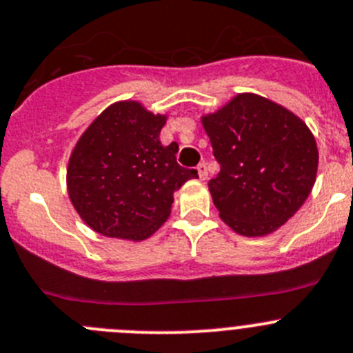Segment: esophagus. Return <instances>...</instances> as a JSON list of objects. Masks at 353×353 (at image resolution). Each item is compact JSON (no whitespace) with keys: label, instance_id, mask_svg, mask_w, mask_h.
<instances>
[{"label":"esophagus","instance_id":"obj_1","mask_svg":"<svg viewBox=\"0 0 353 353\" xmlns=\"http://www.w3.org/2000/svg\"><path fill=\"white\" fill-rule=\"evenodd\" d=\"M196 170H199V176L200 179H207V176H209V172H207V165L205 163H199V167H196Z\"/></svg>","mask_w":353,"mask_h":353}]
</instances>
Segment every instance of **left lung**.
I'll return each instance as SVG.
<instances>
[{
    "mask_svg": "<svg viewBox=\"0 0 353 353\" xmlns=\"http://www.w3.org/2000/svg\"><path fill=\"white\" fill-rule=\"evenodd\" d=\"M202 121L221 167L209 190L223 221L240 235L258 236L294 216L317 174V144L308 127L252 94Z\"/></svg>",
    "mask_w": 353,
    "mask_h": 353,
    "instance_id": "8db88e82",
    "label": "left lung"
}]
</instances>
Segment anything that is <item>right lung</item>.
Listing matches in <instances>:
<instances>
[{
    "label": "right lung",
    "instance_id": "obj_1",
    "mask_svg": "<svg viewBox=\"0 0 353 353\" xmlns=\"http://www.w3.org/2000/svg\"><path fill=\"white\" fill-rule=\"evenodd\" d=\"M165 118L139 102H118L85 130L68 169L71 202L101 235L144 240L172 209V193L195 169L177 163V144L161 146Z\"/></svg>",
    "mask_w": 353,
    "mask_h": 353
}]
</instances>
